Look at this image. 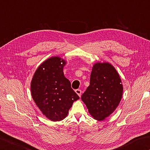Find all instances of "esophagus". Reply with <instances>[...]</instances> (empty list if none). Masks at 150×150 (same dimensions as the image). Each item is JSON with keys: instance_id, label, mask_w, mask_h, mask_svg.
<instances>
[{"instance_id": "obj_1", "label": "esophagus", "mask_w": 150, "mask_h": 150, "mask_svg": "<svg viewBox=\"0 0 150 150\" xmlns=\"http://www.w3.org/2000/svg\"><path fill=\"white\" fill-rule=\"evenodd\" d=\"M75 92L77 93L78 96H79V97H81V93H82V91H81L80 89H77V90H75Z\"/></svg>"}]
</instances>
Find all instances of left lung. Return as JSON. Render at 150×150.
Masks as SVG:
<instances>
[{
	"instance_id": "obj_1",
	"label": "left lung",
	"mask_w": 150,
	"mask_h": 150,
	"mask_svg": "<svg viewBox=\"0 0 150 150\" xmlns=\"http://www.w3.org/2000/svg\"><path fill=\"white\" fill-rule=\"evenodd\" d=\"M122 93V81L115 68L108 63H97L91 73L90 86L81 99L93 118L103 120L118 106Z\"/></svg>"
}]
</instances>
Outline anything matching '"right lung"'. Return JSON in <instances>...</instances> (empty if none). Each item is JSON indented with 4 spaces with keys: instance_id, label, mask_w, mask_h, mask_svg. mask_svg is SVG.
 Listing matches in <instances>:
<instances>
[{
    "instance_id": "right-lung-1",
    "label": "right lung",
    "mask_w": 150,
    "mask_h": 150,
    "mask_svg": "<svg viewBox=\"0 0 150 150\" xmlns=\"http://www.w3.org/2000/svg\"><path fill=\"white\" fill-rule=\"evenodd\" d=\"M66 62L54 57L41 64L31 82V93L42 113L52 121L65 118L73 101L79 99L64 76Z\"/></svg>"
}]
</instances>
